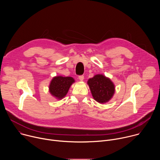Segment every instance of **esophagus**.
I'll use <instances>...</instances> for the list:
<instances>
[{
    "label": "esophagus",
    "instance_id": "esophagus-1",
    "mask_svg": "<svg viewBox=\"0 0 160 160\" xmlns=\"http://www.w3.org/2000/svg\"><path fill=\"white\" fill-rule=\"evenodd\" d=\"M78 78H79V80H80V81H83V79H84V76H83V75H80V76H79V77H78Z\"/></svg>",
    "mask_w": 160,
    "mask_h": 160
}]
</instances>
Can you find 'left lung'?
<instances>
[{
	"mask_svg": "<svg viewBox=\"0 0 160 160\" xmlns=\"http://www.w3.org/2000/svg\"><path fill=\"white\" fill-rule=\"evenodd\" d=\"M87 84L95 101L101 104L109 101L115 92V86L111 79L102 74L89 78Z\"/></svg>",
	"mask_w": 160,
	"mask_h": 160,
	"instance_id": "1",
	"label": "left lung"
}]
</instances>
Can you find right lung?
<instances>
[{
  "mask_svg": "<svg viewBox=\"0 0 160 160\" xmlns=\"http://www.w3.org/2000/svg\"><path fill=\"white\" fill-rule=\"evenodd\" d=\"M75 82L72 77H54L49 83V91L52 96L58 100H61L66 96L71 85Z\"/></svg>",
  "mask_w": 160,
  "mask_h": 160,
  "instance_id": "right-lung-1",
  "label": "right lung"
}]
</instances>
